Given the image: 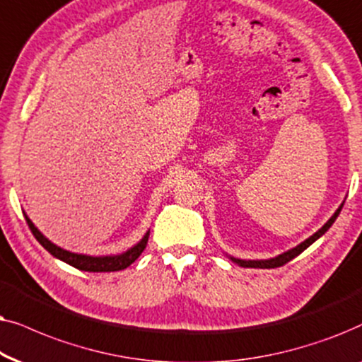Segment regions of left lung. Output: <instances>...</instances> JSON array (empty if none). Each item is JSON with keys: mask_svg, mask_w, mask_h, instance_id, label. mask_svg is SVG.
I'll use <instances>...</instances> for the list:
<instances>
[{"mask_svg": "<svg viewBox=\"0 0 362 362\" xmlns=\"http://www.w3.org/2000/svg\"><path fill=\"white\" fill-rule=\"evenodd\" d=\"M341 209H343V205H341L339 209L334 211V215H332L331 218L327 220L326 223L322 225L321 228L317 230L315 235H313V237H310V238H308V240H305V242L298 245L296 248L290 250V252H286V253L279 255V257H276V258H272V259H238V258H233V257H230V258H231V262H235V263L240 264V267H243V268H278V267H283V264H286L288 262H291L293 258H296L298 255L305 252V250H306L308 247H310L311 243H315L317 238L322 237V235H325L326 231L329 230V226H331L332 223H334V220L338 218V215H339Z\"/></svg>", "mask_w": 362, "mask_h": 362, "instance_id": "1", "label": "left lung"}]
</instances>
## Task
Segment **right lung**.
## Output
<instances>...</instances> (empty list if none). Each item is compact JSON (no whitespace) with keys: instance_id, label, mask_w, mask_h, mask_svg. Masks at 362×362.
Returning a JSON list of instances; mask_svg holds the SVG:
<instances>
[{"instance_id":"right-lung-1","label":"right lung","mask_w":362,"mask_h":362,"mask_svg":"<svg viewBox=\"0 0 362 362\" xmlns=\"http://www.w3.org/2000/svg\"><path fill=\"white\" fill-rule=\"evenodd\" d=\"M26 221H28V226H30V230L33 231V235H35V238L52 255V257L62 259V262H66L67 264H71V267H74L77 269H83V272H94V273L119 272V269L131 267V264L141 257V253L146 250L147 242H148V231H147L146 237H144L136 247L127 250V252L122 255H114V257H88V255L71 253L67 252V250L56 247V245L51 243L46 237H42L41 231L33 225V221L28 218V216H26Z\"/></svg>"}]
</instances>
